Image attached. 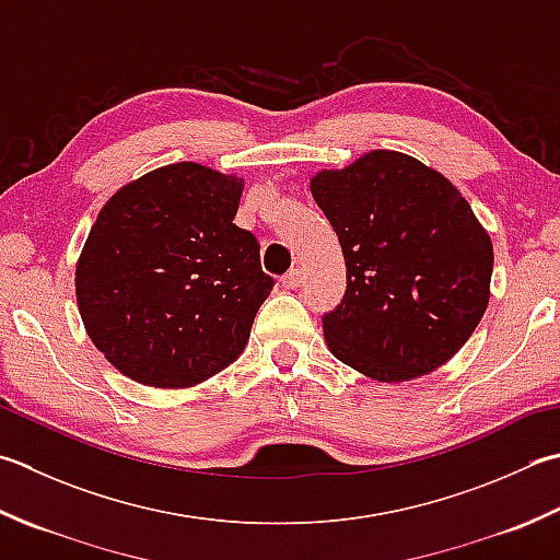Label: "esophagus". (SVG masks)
<instances>
[{
  "label": "esophagus",
  "instance_id": "34e87169",
  "mask_svg": "<svg viewBox=\"0 0 560 560\" xmlns=\"http://www.w3.org/2000/svg\"><path fill=\"white\" fill-rule=\"evenodd\" d=\"M281 283H283V287H287V289H299L301 283H303V271H301V269H291V271L287 273V277L281 279Z\"/></svg>",
  "mask_w": 560,
  "mask_h": 560
}]
</instances>
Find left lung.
I'll use <instances>...</instances> for the list:
<instances>
[{"label": "left lung", "instance_id": "8db88e82", "mask_svg": "<svg viewBox=\"0 0 560 560\" xmlns=\"http://www.w3.org/2000/svg\"><path fill=\"white\" fill-rule=\"evenodd\" d=\"M311 194L342 245L347 291L323 315L327 349L381 383L446 364L490 301L492 243L442 172L405 152L371 150L323 170Z\"/></svg>", "mask_w": 560, "mask_h": 560}]
</instances>
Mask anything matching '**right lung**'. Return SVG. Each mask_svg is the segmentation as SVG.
<instances>
[{"label": "right lung", "instance_id": "1", "mask_svg": "<svg viewBox=\"0 0 560 560\" xmlns=\"http://www.w3.org/2000/svg\"><path fill=\"white\" fill-rule=\"evenodd\" d=\"M245 182L177 162L128 182L104 203L77 259L84 330L120 374L191 388L243 354L273 279L237 228Z\"/></svg>", "mask_w": 560, "mask_h": 560}]
</instances>
